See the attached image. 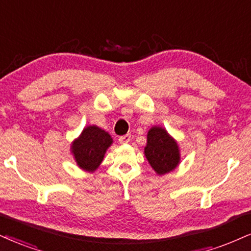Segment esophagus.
<instances>
[{"label": "esophagus", "mask_w": 251, "mask_h": 251, "mask_svg": "<svg viewBox=\"0 0 251 251\" xmlns=\"http://www.w3.org/2000/svg\"><path fill=\"white\" fill-rule=\"evenodd\" d=\"M130 140H131V136L129 134H126V135L121 136V137L119 138V142L121 144H126V143H128V142H130Z\"/></svg>", "instance_id": "34e87169"}]
</instances>
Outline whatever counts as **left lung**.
Returning a JSON list of instances; mask_svg holds the SVG:
<instances>
[{
  "label": "left lung",
  "instance_id": "8db88e82",
  "mask_svg": "<svg viewBox=\"0 0 251 251\" xmlns=\"http://www.w3.org/2000/svg\"><path fill=\"white\" fill-rule=\"evenodd\" d=\"M144 154L158 176L173 171L180 163V150L177 141L159 126H153L148 131Z\"/></svg>",
  "mask_w": 251,
  "mask_h": 251
}]
</instances>
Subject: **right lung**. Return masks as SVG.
I'll return each instance as SVG.
<instances>
[{
    "mask_svg": "<svg viewBox=\"0 0 251 251\" xmlns=\"http://www.w3.org/2000/svg\"><path fill=\"white\" fill-rule=\"evenodd\" d=\"M111 144L113 138L106 130L98 126H87L71 144V153L80 169L93 173L100 166Z\"/></svg>",
    "mask_w": 251,
    "mask_h": 251,
    "instance_id": "add662e5",
    "label": "right lung"
}]
</instances>
